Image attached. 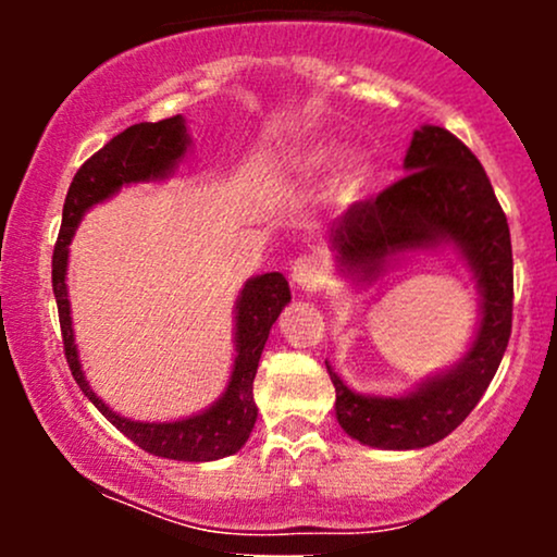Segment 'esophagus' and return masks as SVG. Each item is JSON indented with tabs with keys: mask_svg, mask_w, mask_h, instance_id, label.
I'll return each instance as SVG.
<instances>
[{
	"mask_svg": "<svg viewBox=\"0 0 557 557\" xmlns=\"http://www.w3.org/2000/svg\"><path fill=\"white\" fill-rule=\"evenodd\" d=\"M324 274H327V267H324V259L317 257V253H300L290 264V280L298 287H306V290H314L317 285H322Z\"/></svg>",
	"mask_w": 557,
	"mask_h": 557,
	"instance_id": "obj_1",
	"label": "esophagus"
}]
</instances>
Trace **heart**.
I'll return each mask as SVG.
<instances>
[{"instance_id": "1", "label": "heart", "mask_w": 557, "mask_h": 557, "mask_svg": "<svg viewBox=\"0 0 557 557\" xmlns=\"http://www.w3.org/2000/svg\"><path fill=\"white\" fill-rule=\"evenodd\" d=\"M341 159V149L332 144H314L306 146L304 151L290 157V172L298 177H317L330 168H335V162ZM369 175H372V168L363 157H356L354 162L345 168V172L335 181V188H332V196H335L337 203H354L359 201L369 185Z\"/></svg>"}]
</instances>
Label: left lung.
Here are the masks:
<instances>
[{"mask_svg": "<svg viewBox=\"0 0 557 557\" xmlns=\"http://www.w3.org/2000/svg\"><path fill=\"white\" fill-rule=\"evenodd\" d=\"M408 175L354 203L332 225L343 274L374 280L395 253L453 243L482 293V322L469 354L400 398L354 393L330 369L335 413L363 445L411 450L440 443L474 411L508 348L513 322V251L505 212L479 159L450 131L424 125L406 154Z\"/></svg>", "mask_w": 557, "mask_h": 557, "instance_id": "8db88e82", "label": "left lung"}]
</instances>
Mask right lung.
<instances>
[{
  "mask_svg": "<svg viewBox=\"0 0 557 557\" xmlns=\"http://www.w3.org/2000/svg\"><path fill=\"white\" fill-rule=\"evenodd\" d=\"M190 138L185 131L181 114L159 123H138L114 136L104 149H99L91 159L83 162L70 183L65 209H62V227L54 243L52 257V287L60 311L62 343H65V359L75 382L88 400L104 413L107 419L133 440L146 453L172 461H216L238 453L246 445L248 434L257 424V403H253V376H257L261 350L270 337L272 324L277 322L280 311L290 300V287L280 272H267L251 277L243 285L238 304H235V367L230 374L227 389L222 398L207 411L181 421H164V424H149V421H131L114 413L104 400L96 398L83 376L78 348H75L73 319H70L67 300V246L73 240L81 216L117 194L123 185L162 181L172 175L175 164L181 162Z\"/></svg>",
  "mask_w": 557,
  "mask_h": 557,
  "instance_id": "right-lung-1",
  "label": "right lung"
}]
</instances>
